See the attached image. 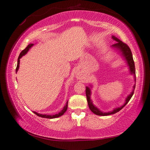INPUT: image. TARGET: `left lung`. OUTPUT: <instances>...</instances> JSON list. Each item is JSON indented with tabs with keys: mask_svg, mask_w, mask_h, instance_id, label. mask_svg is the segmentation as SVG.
Masks as SVG:
<instances>
[{
	"mask_svg": "<svg viewBox=\"0 0 150 150\" xmlns=\"http://www.w3.org/2000/svg\"><path fill=\"white\" fill-rule=\"evenodd\" d=\"M112 38L113 40L116 41L117 43L115 44L112 45L111 47L115 48V49L117 50L118 52L121 54V56L123 58L124 60L126 61V62L128 64V67H129V71H130V74L133 75L134 76V81H135V64H134V61L133 59V57H132V52L130 50V48L128 47V45L126 43H124L122 42L120 40L118 39L117 38L114 36H112ZM86 97H87V100H88V103L90 110H91L92 112L95 114L96 115H98V116H109V115L110 114H113L116 113L117 112H119L120 110H121L123 108L127 105V103L129 102V100L131 99L132 96L134 95V89L135 88V84H134L133 87V90L130 93V95H128V96L126 98V100H125V103L123 105H121L120 107H117V108H114V109L112 111H109V112H104L103 111L100 110L98 107H96L94 104L93 103V101L91 99V88H92V86H90V87L86 86Z\"/></svg>",
	"mask_w": 150,
	"mask_h": 150,
	"instance_id": "obj_1",
	"label": "left lung"
}]
</instances>
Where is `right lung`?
I'll list each match as a JSON object with an SVG mask.
<instances>
[{
    "label": "right lung",
    "instance_id": "1",
    "mask_svg": "<svg viewBox=\"0 0 150 150\" xmlns=\"http://www.w3.org/2000/svg\"><path fill=\"white\" fill-rule=\"evenodd\" d=\"M33 45H34L33 43H30V44H29V45H28V46L25 48V49L23 50L22 51V52H21V53L20 54V55H19V57H18V62H17V67H16V73H17V71H18V69H19V67H20V58L22 57L23 56V55H25V54L27 53V52L29 50L30 48L31 47H32L33 46ZM67 109H68V102H67V103H66L65 106L64 107V108H63V109H62V110L61 111V112H59L58 114H55V115L42 114L38 113V112H35V111H33V112H34V114H36L37 116H40V117H41L48 118V119H54V118H56V117L61 116L62 115L64 114V112H66V111H67Z\"/></svg>",
    "mask_w": 150,
    "mask_h": 150
}]
</instances>
